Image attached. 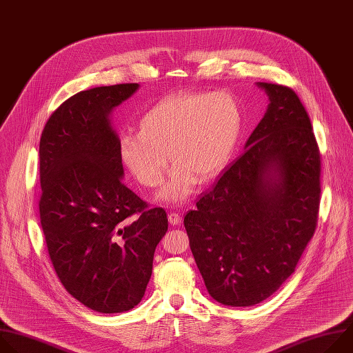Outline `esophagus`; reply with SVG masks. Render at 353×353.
Masks as SVG:
<instances>
[{
	"mask_svg": "<svg viewBox=\"0 0 353 353\" xmlns=\"http://www.w3.org/2000/svg\"><path fill=\"white\" fill-rule=\"evenodd\" d=\"M168 221L171 225H179L182 223V217L178 213H170L168 214Z\"/></svg>",
	"mask_w": 353,
	"mask_h": 353,
	"instance_id": "obj_1",
	"label": "esophagus"
}]
</instances>
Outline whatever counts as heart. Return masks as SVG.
<instances>
[{
	"instance_id": "obj_1",
	"label": "heart",
	"mask_w": 353,
	"mask_h": 353,
	"mask_svg": "<svg viewBox=\"0 0 353 353\" xmlns=\"http://www.w3.org/2000/svg\"><path fill=\"white\" fill-rule=\"evenodd\" d=\"M241 126V107L231 93L167 96L140 118V132L121 137V159L140 183L156 188L164 178L168 153L174 167L160 197L181 203L199 179L208 182L224 170Z\"/></svg>"
}]
</instances>
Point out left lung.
<instances>
[{
  "label": "left lung",
  "mask_w": 353,
  "mask_h": 353,
  "mask_svg": "<svg viewBox=\"0 0 353 353\" xmlns=\"http://www.w3.org/2000/svg\"><path fill=\"white\" fill-rule=\"evenodd\" d=\"M270 105L232 163L183 219L208 294L253 306L279 290L314 235L320 150L310 118L288 86L259 82Z\"/></svg>",
  "instance_id": "8db88e82"
}]
</instances>
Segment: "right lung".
<instances>
[{
	"mask_svg": "<svg viewBox=\"0 0 353 353\" xmlns=\"http://www.w3.org/2000/svg\"><path fill=\"white\" fill-rule=\"evenodd\" d=\"M137 83L83 90L65 100L40 137V223L65 290L100 313L133 309L145 296L154 250L168 230L123 176L114 107Z\"/></svg>",
	"mask_w": 353,
	"mask_h": 353,
	"instance_id": "right-lung-1",
	"label": "right lung"
}]
</instances>
